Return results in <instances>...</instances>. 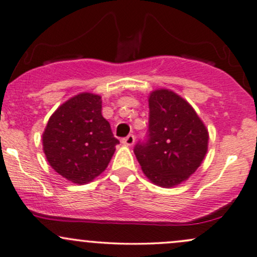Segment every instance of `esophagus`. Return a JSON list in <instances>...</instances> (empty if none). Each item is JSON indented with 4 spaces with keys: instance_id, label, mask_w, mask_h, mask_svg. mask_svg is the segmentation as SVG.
I'll list each match as a JSON object with an SVG mask.
<instances>
[{
    "instance_id": "34e87169",
    "label": "esophagus",
    "mask_w": 257,
    "mask_h": 257,
    "mask_svg": "<svg viewBox=\"0 0 257 257\" xmlns=\"http://www.w3.org/2000/svg\"><path fill=\"white\" fill-rule=\"evenodd\" d=\"M135 141H136L135 136L134 135H128L126 138L121 139V143L123 145H127V147H131V145L135 144Z\"/></svg>"
}]
</instances>
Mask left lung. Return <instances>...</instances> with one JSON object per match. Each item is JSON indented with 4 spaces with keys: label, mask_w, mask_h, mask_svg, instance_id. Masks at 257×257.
Returning a JSON list of instances; mask_svg holds the SVG:
<instances>
[{
    "label": "left lung",
    "mask_w": 257,
    "mask_h": 257,
    "mask_svg": "<svg viewBox=\"0 0 257 257\" xmlns=\"http://www.w3.org/2000/svg\"><path fill=\"white\" fill-rule=\"evenodd\" d=\"M149 135L135 155L144 175L170 188L189 179L201 166L208 149V130L188 101L160 88L149 94Z\"/></svg>",
    "instance_id": "1"
}]
</instances>
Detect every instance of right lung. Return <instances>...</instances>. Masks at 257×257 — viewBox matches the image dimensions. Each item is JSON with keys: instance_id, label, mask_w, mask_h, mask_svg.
<instances>
[{"instance_id": "1", "label": "right lung", "mask_w": 257, "mask_h": 257, "mask_svg": "<svg viewBox=\"0 0 257 257\" xmlns=\"http://www.w3.org/2000/svg\"><path fill=\"white\" fill-rule=\"evenodd\" d=\"M101 110L100 95L80 93L53 112L43 132L47 162L76 185L89 183L102 174L119 144Z\"/></svg>"}]
</instances>
